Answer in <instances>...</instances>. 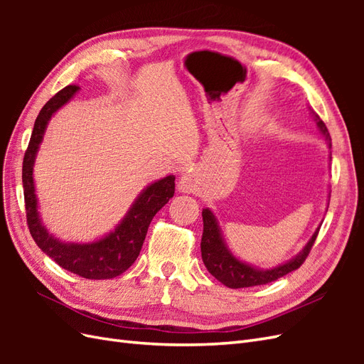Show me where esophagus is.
<instances>
[{
    "label": "esophagus",
    "mask_w": 364,
    "mask_h": 364,
    "mask_svg": "<svg viewBox=\"0 0 364 364\" xmlns=\"http://www.w3.org/2000/svg\"><path fill=\"white\" fill-rule=\"evenodd\" d=\"M197 183L199 182H197L196 176L193 173H186L179 179L178 188L181 193H194V191H197V186H199Z\"/></svg>",
    "instance_id": "esophagus-1"
}]
</instances>
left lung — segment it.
<instances>
[{
    "instance_id": "left-lung-1",
    "label": "left lung",
    "mask_w": 364,
    "mask_h": 364,
    "mask_svg": "<svg viewBox=\"0 0 364 364\" xmlns=\"http://www.w3.org/2000/svg\"><path fill=\"white\" fill-rule=\"evenodd\" d=\"M313 117L317 127L321 129L325 138L329 141V146H331V136H329V132L325 123L314 112H313ZM202 217H203V235H202L200 249H202L203 264L208 269V272L211 273L215 279L225 284L229 289H245V287H255V285L269 284L285 277V274L296 269H299L304 264L305 258L308 257V253H310L316 241V237L318 234V229H321V225H318L310 241H308L305 247L302 249V252L297 253L294 258L281 264L278 267L264 270L240 261L232 255V252H230L225 245L222 230H220L217 218L213 214L211 209L205 208L202 211Z\"/></svg>"
}]
</instances>
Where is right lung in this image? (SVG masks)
Instances as JSON below:
<instances>
[{
    "label": "right lung",
    "mask_w": 364,
    "mask_h": 364,
    "mask_svg": "<svg viewBox=\"0 0 364 364\" xmlns=\"http://www.w3.org/2000/svg\"><path fill=\"white\" fill-rule=\"evenodd\" d=\"M79 91V86L63 87L46 103L35 121L31 138L23 162V185L27 225L39 249L56 261L59 266L86 279H111L124 273L138 258L151 218L174 194V176L149 185L136 197L121 223L106 237L92 243H65L53 237L42 225L38 213V199L33 182V165L43 134L53 114L67 105Z\"/></svg>",
    "instance_id": "right-lung-1"
}]
</instances>
